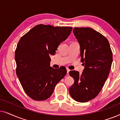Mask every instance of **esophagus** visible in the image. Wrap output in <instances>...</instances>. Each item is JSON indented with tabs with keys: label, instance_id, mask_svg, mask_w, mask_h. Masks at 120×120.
Returning a JSON list of instances; mask_svg holds the SVG:
<instances>
[{
	"label": "esophagus",
	"instance_id": "34e87169",
	"mask_svg": "<svg viewBox=\"0 0 120 120\" xmlns=\"http://www.w3.org/2000/svg\"><path fill=\"white\" fill-rule=\"evenodd\" d=\"M67 75H68L69 74V72L70 70L68 68H67Z\"/></svg>",
	"mask_w": 120,
	"mask_h": 120
}]
</instances>
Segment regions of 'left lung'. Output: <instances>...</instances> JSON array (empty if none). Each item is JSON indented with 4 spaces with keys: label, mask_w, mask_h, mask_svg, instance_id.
I'll list each match as a JSON object with an SVG mask.
<instances>
[{
    "label": "left lung",
    "mask_w": 120,
    "mask_h": 120,
    "mask_svg": "<svg viewBox=\"0 0 120 120\" xmlns=\"http://www.w3.org/2000/svg\"><path fill=\"white\" fill-rule=\"evenodd\" d=\"M80 45L81 61L85 65L82 74L73 70L70 76L74 83L69 89L75 101L84 103L98 96L109 76L112 53L108 39L91 28L73 29Z\"/></svg>",
    "instance_id": "8db88e82"
}]
</instances>
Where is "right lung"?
<instances>
[{"instance_id":"right-lung-1","label":"right lung","mask_w":120,"mask_h":120,"mask_svg":"<svg viewBox=\"0 0 120 120\" xmlns=\"http://www.w3.org/2000/svg\"><path fill=\"white\" fill-rule=\"evenodd\" d=\"M71 27L35 26L19 39L15 50L16 74L22 88L35 101L50 97L55 86L67 74L65 68L50 67V55L70 35Z\"/></svg>"}]
</instances>
